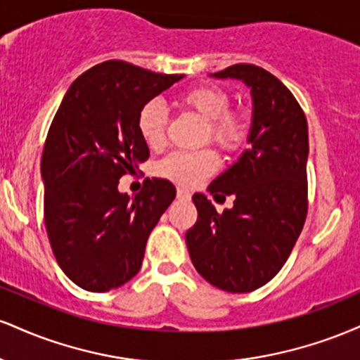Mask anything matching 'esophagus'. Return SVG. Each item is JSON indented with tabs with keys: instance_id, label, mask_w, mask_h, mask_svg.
I'll return each mask as SVG.
<instances>
[{
	"instance_id": "34e87169",
	"label": "esophagus",
	"mask_w": 360,
	"mask_h": 360,
	"mask_svg": "<svg viewBox=\"0 0 360 360\" xmlns=\"http://www.w3.org/2000/svg\"><path fill=\"white\" fill-rule=\"evenodd\" d=\"M176 196H177V200H181V201H189V200H191V193H189L188 189H184V188H177Z\"/></svg>"
}]
</instances>
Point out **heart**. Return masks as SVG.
Segmentation results:
<instances>
[{
  "instance_id": "b5f03b06",
  "label": "heart",
  "mask_w": 360,
  "mask_h": 360,
  "mask_svg": "<svg viewBox=\"0 0 360 360\" xmlns=\"http://www.w3.org/2000/svg\"><path fill=\"white\" fill-rule=\"evenodd\" d=\"M181 103L206 122V139L221 150L233 152L245 142L249 120L242 111H232L230 98L218 86L203 84L186 91ZM167 111L159 101H148L137 118L139 134L147 147L160 148L166 139ZM218 157L210 148L198 152L176 150L155 164V174L181 186H194L214 172Z\"/></svg>"
}]
</instances>
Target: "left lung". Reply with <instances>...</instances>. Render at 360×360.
Instances as JSON below:
<instances>
[{"instance_id":"obj_1","label":"left lung","mask_w":360,"mask_h":360,"mask_svg":"<svg viewBox=\"0 0 360 360\" xmlns=\"http://www.w3.org/2000/svg\"><path fill=\"white\" fill-rule=\"evenodd\" d=\"M212 77L250 88L249 148L208 186L233 196V208L220 214L205 194L193 196L198 220L186 245L210 284L250 292L281 271L307 220L308 123L291 91L266 69L235 64Z\"/></svg>"}]
</instances>
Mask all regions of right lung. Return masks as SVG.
<instances>
[{
	"instance_id": "add662e5",
	"label": "right lung",
	"mask_w": 360,
	"mask_h": 360,
	"mask_svg": "<svg viewBox=\"0 0 360 360\" xmlns=\"http://www.w3.org/2000/svg\"><path fill=\"white\" fill-rule=\"evenodd\" d=\"M183 77L101 62L72 82L52 120L40 162L45 229L60 269L86 291L137 274L148 235L176 198L166 179H147L134 198L118 183L148 159L140 110Z\"/></svg>"
}]
</instances>
